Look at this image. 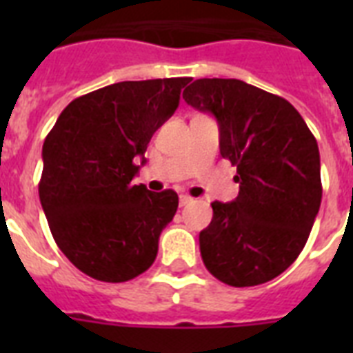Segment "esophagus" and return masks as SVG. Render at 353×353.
<instances>
[{
	"instance_id": "esophagus-1",
	"label": "esophagus",
	"mask_w": 353,
	"mask_h": 353,
	"mask_svg": "<svg viewBox=\"0 0 353 353\" xmlns=\"http://www.w3.org/2000/svg\"><path fill=\"white\" fill-rule=\"evenodd\" d=\"M188 203H192V198H190V196H187V194H181V196H179V205H181V207H185V205H188Z\"/></svg>"
}]
</instances>
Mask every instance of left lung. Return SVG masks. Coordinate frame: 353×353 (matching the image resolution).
<instances>
[{
    "mask_svg": "<svg viewBox=\"0 0 353 353\" xmlns=\"http://www.w3.org/2000/svg\"><path fill=\"white\" fill-rule=\"evenodd\" d=\"M183 99L214 115L220 154L240 183L234 201L210 203L199 232L205 268L234 288L269 282L301 254L321 207L317 141L285 99L241 80H194Z\"/></svg>",
    "mask_w": 353,
    "mask_h": 353,
    "instance_id": "8db88e82",
    "label": "left lung"
}]
</instances>
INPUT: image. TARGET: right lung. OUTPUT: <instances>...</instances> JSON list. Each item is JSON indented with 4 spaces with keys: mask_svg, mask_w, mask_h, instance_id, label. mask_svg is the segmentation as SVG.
<instances>
[{
    "mask_svg": "<svg viewBox=\"0 0 353 353\" xmlns=\"http://www.w3.org/2000/svg\"><path fill=\"white\" fill-rule=\"evenodd\" d=\"M179 79L119 82L74 99L46 137L40 201L69 262L101 282H126L154 263L179 198L133 177L157 128L174 115Z\"/></svg>",
    "mask_w": 353,
    "mask_h": 353,
    "instance_id": "right-lung-1",
    "label": "right lung"
}]
</instances>
